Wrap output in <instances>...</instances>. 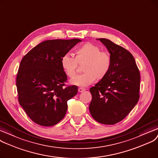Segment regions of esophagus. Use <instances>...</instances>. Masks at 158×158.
Instances as JSON below:
<instances>
[{
  "label": "esophagus",
  "instance_id": "esophagus-1",
  "mask_svg": "<svg viewBox=\"0 0 158 158\" xmlns=\"http://www.w3.org/2000/svg\"><path fill=\"white\" fill-rule=\"evenodd\" d=\"M84 91H85V89H84V88H81V87L78 88V92H80V93H81Z\"/></svg>",
  "mask_w": 158,
  "mask_h": 158
}]
</instances>
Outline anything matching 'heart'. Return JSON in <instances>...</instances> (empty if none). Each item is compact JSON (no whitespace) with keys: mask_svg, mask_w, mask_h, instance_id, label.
I'll use <instances>...</instances> for the list:
<instances>
[{"mask_svg":"<svg viewBox=\"0 0 158 158\" xmlns=\"http://www.w3.org/2000/svg\"><path fill=\"white\" fill-rule=\"evenodd\" d=\"M62 68L67 77L73 78L77 74L78 64L82 65L84 72L71 81L73 85L87 87L95 81L106 77L109 72L112 58L107 51H101L96 45L87 42L75 51V56L69 54L64 55L60 59Z\"/></svg>","mask_w":158,"mask_h":158,"instance_id":"b5f03b06","label":"heart"}]
</instances>
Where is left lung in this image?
<instances>
[{"label":"left lung","instance_id":"1","mask_svg":"<svg viewBox=\"0 0 158 158\" xmlns=\"http://www.w3.org/2000/svg\"><path fill=\"white\" fill-rule=\"evenodd\" d=\"M97 40L107 48L112 64L107 76L89 90L92 94L89 111L98 122L114 125L123 119L137 104L140 74L129 51L108 39Z\"/></svg>","mask_w":158,"mask_h":158}]
</instances>
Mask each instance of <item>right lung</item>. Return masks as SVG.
I'll return each mask as SVG.
<instances>
[{
  "label": "right lung",
  "mask_w": 158,
  "mask_h": 158,
  "mask_svg": "<svg viewBox=\"0 0 158 158\" xmlns=\"http://www.w3.org/2000/svg\"><path fill=\"white\" fill-rule=\"evenodd\" d=\"M81 41L46 40L22 58L16 82L19 102L36 124L50 127L60 122L67 110V101L77 94V86H65L67 77L60 59Z\"/></svg>",
  "instance_id": "right-lung-1"
}]
</instances>
